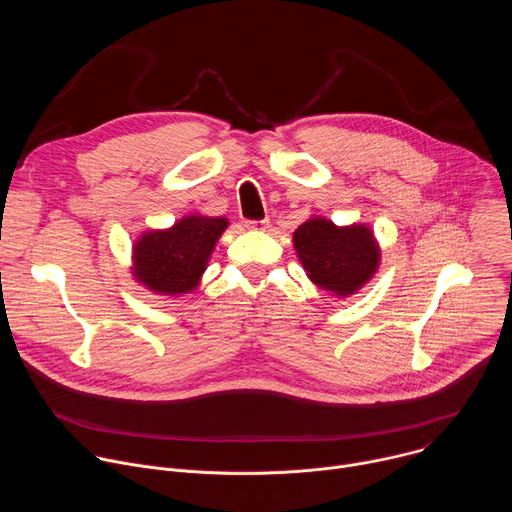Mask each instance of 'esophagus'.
<instances>
[{"instance_id":"1","label":"esophagus","mask_w":512,"mask_h":512,"mask_svg":"<svg viewBox=\"0 0 512 512\" xmlns=\"http://www.w3.org/2000/svg\"><path fill=\"white\" fill-rule=\"evenodd\" d=\"M245 227L251 231H265L269 227V218H261V221H247Z\"/></svg>"}]
</instances>
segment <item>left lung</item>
I'll return each mask as SVG.
<instances>
[{"mask_svg": "<svg viewBox=\"0 0 512 512\" xmlns=\"http://www.w3.org/2000/svg\"><path fill=\"white\" fill-rule=\"evenodd\" d=\"M294 247L308 277L336 296H350L379 267V245L369 227H336L328 218H310L294 233Z\"/></svg>", "mask_w": 512, "mask_h": 512, "instance_id": "1", "label": "left lung"}]
</instances>
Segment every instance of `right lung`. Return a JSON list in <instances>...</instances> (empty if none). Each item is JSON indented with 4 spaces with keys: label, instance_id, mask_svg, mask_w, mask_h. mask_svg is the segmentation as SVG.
I'll return each instance as SVG.
<instances>
[{
    "label": "right lung",
    "instance_id": "right-lung-1",
    "mask_svg": "<svg viewBox=\"0 0 512 512\" xmlns=\"http://www.w3.org/2000/svg\"><path fill=\"white\" fill-rule=\"evenodd\" d=\"M229 221L223 216H184L166 231L143 233L133 247V275L156 294L192 291Z\"/></svg>",
    "mask_w": 512,
    "mask_h": 512
}]
</instances>
